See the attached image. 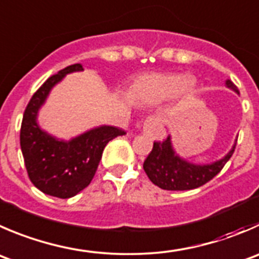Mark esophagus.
Instances as JSON below:
<instances>
[{
    "instance_id": "34e87169",
    "label": "esophagus",
    "mask_w": 259,
    "mask_h": 259,
    "mask_svg": "<svg viewBox=\"0 0 259 259\" xmlns=\"http://www.w3.org/2000/svg\"><path fill=\"white\" fill-rule=\"evenodd\" d=\"M143 134L153 140L163 139V137L165 135V130L159 117L157 116L148 117V119L144 121V124H143Z\"/></svg>"
}]
</instances>
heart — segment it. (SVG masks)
<instances>
[{
    "mask_svg": "<svg viewBox=\"0 0 259 259\" xmlns=\"http://www.w3.org/2000/svg\"><path fill=\"white\" fill-rule=\"evenodd\" d=\"M195 87L191 77L178 73H148L139 77L133 84V94L140 100L158 102L176 94H188Z\"/></svg>",
    "mask_w": 259,
    "mask_h": 259,
    "instance_id": "b5f03b06",
    "label": "heart"
}]
</instances>
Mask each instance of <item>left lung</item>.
Listing matches in <instances>:
<instances>
[{"mask_svg": "<svg viewBox=\"0 0 259 259\" xmlns=\"http://www.w3.org/2000/svg\"><path fill=\"white\" fill-rule=\"evenodd\" d=\"M227 86L238 92L237 86L232 81H227ZM234 149L235 145L223 159L212 164H192L175 154L170 137H168L163 142H154L152 152L144 160L143 168L149 180L163 190H192L211 181L224 168Z\"/></svg>", "mask_w": 259, "mask_h": 259, "instance_id": "left-lung-1", "label": "left lung"}]
</instances>
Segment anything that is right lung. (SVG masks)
Here are the masks:
<instances>
[{
    "mask_svg": "<svg viewBox=\"0 0 259 259\" xmlns=\"http://www.w3.org/2000/svg\"><path fill=\"white\" fill-rule=\"evenodd\" d=\"M83 71L72 64L49 77L32 95L25 109L20 129V145L30 181L41 192L69 199L91 183L110 140L126 133L115 126H100L71 142H62L42 132L36 124L39 107L55 83L67 73Z\"/></svg>",
    "mask_w": 259,
    "mask_h": 259,
    "instance_id": "obj_1",
    "label": "right lung"
}]
</instances>
